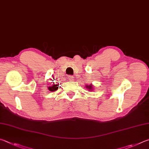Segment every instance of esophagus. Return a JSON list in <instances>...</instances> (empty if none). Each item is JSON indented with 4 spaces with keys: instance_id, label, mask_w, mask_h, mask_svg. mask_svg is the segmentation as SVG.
I'll list each match as a JSON object with an SVG mask.
<instances>
[{
    "instance_id": "1",
    "label": "esophagus",
    "mask_w": 149,
    "mask_h": 149,
    "mask_svg": "<svg viewBox=\"0 0 149 149\" xmlns=\"http://www.w3.org/2000/svg\"><path fill=\"white\" fill-rule=\"evenodd\" d=\"M69 80H70V81H72V80H74V77L72 76V75H69Z\"/></svg>"
}]
</instances>
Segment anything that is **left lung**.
Masks as SVG:
<instances>
[{
    "instance_id": "8db88e82",
    "label": "left lung",
    "mask_w": 149,
    "mask_h": 149,
    "mask_svg": "<svg viewBox=\"0 0 149 149\" xmlns=\"http://www.w3.org/2000/svg\"><path fill=\"white\" fill-rule=\"evenodd\" d=\"M86 88L88 90H89V91H92V89H93V86H92V84H90L89 86L86 85Z\"/></svg>"
}]
</instances>
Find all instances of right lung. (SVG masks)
<instances>
[{"mask_svg":"<svg viewBox=\"0 0 149 149\" xmlns=\"http://www.w3.org/2000/svg\"><path fill=\"white\" fill-rule=\"evenodd\" d=\"M58 85L59 84H54L52 86L48 87V90L50 91V92H54V91H56L58 89V88H59Z\"/></svg>","mask_w":149,"mask_h":149,"instance_id":"add662e5","label":"right lung"}]
</instances>
